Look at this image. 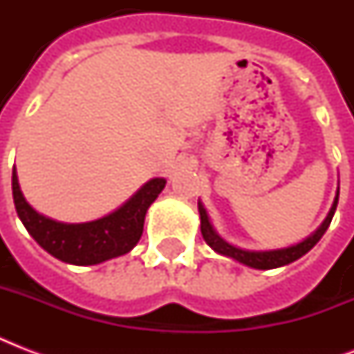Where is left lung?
Wrapping results in <instances>:
<instances>
[{"mask_svg": "<svg viewBox=\"0 0 354 354\" xmlns=\"http://www.w3.org/2000/svg\"><path fill=\"white\" fill-rule=\"evenodd\" d=\"M338 196H340V187L336 189V196L335 202L330 205L329 215L325 216V221L322 222V226L316 230L314 233L303 239L301 242L297 244H292V246L286 248H277V250H242V248L233 246L232 242H227L226 239H222L218 235V232L215 230V226L211 224V218L205 211L202 200H198V213H200V232H202V236L204 241L209 244L213 250H215L218 255H224V257H230L236 263L244 264V266H250V268L255 270H272V268H279V266H285V264H290L294 261H297L299 257H303L305 253L310 252L318 241L324 236V233L327 232L333 216H335L336 205H338Z\"/></svg>", "mask_w": 354, "mask_h": 354, "instance_id": "1", "label": "left lung"}]
</instances>
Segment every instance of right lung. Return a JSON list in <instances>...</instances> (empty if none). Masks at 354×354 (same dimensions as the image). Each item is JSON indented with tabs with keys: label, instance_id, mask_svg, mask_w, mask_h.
I'll return each mask as SVG.
<instances>
[{
	"label": "right lung",
	"instance_id": "add662e5",
	"mask_svg": "<svg viewBox=\"0 0 354 354\" xmlns=\"http://www.w3.org/2000/svg\"><path fill=\"white\" fill-rule=\"evenodd\" d=\"M165 183V178H152L112 213L97 221L69 224L38 213L25 200L16 167L12 169L14 205L25 230L53 257L75 266L101 264L130 252L143 235L147 209Z\"/></svg>",
	"mask_w": 354,
	"mask_h": 354
}]
</instances>
